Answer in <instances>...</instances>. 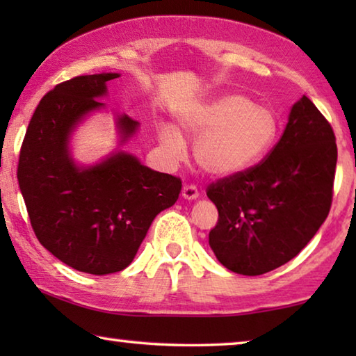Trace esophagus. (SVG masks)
<instances>
[{
    "label": "esophagus",
    "instance_id": "obj_1",
    "mask_svg": "<svg viewBox=\"0 0 356 356\" xmlns=\"http://www.w3.org/2000/svg\"><path fill=\"white\" fill-rule=\"evenodd\" d=\"M182 196L185 197V200H196L197 196H200V191H197V188L195 185H185L182 188Z\"/></svg>",
    "mask_w": 356,
    "mask_h": 356
}]
</instances>
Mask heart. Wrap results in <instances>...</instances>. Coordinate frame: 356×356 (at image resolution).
Masks as SVG:
<instances>
[{
  "instance_id": "b5f03b06",
  "label": "heart",
  "mask_w": 356,
  "mask_h": 356,
  "mask_svg": "<svg viewBox=\"0 0 356 356\" xmlns=\"http://www.w3.org/2000/svg\"><path fill=\"white\" fill-rule=\"evenodd\" d=\"M180 129L195 143V160L210 176H234L257 163L278 136V118L273 110L254 105L240 94L221 95L193 106L180 118ZM160 143L168 155L179 160L184 140L170 124H161Z\"/></svg>"
}]
</instances>
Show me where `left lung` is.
Returning a JSON list of instances; mask_svg holds the SVG:
<instances>
[{"label":"left lung","mask_w":356,"mask_h":356,"mask_svg":"<svg viewBox=\"0 0 356 356\" xmlns=\"http://www.w3.org/2000/svg\"><path fill=\"white\" fill-rule=\"evenodd\" d=\"M337 161L333 129L303 95L278 144L261 163L216 180L209 245L234 273L257 276L291 261L327 220Z\"/></svg>","instance_id":"1"}]
</instances>
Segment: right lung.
Segmentation results:
<instances>
[{
	"label": "right lung",
	"instance_id": "add662e5",
	"mask_svg": "<svg viewBox=\"0 0 356 356\" xmlns=\"http://www.w3.org/2000/svg\"><path fill=\"white\" fill-rule=\"evenodd\" d=\"M119 74L81 75L44 95L29 120L19 159L20 191L44 248L78 272L116 273L129 267L150 225L174 206L182 180L141 165L118 150L92 166H78L69 141L89 113L104 108L106 81ZM118 118L120 144L138 130Z\"/></svg>",
	"mask_w": 356,
	"mask_h": 356
}]
</instances>
